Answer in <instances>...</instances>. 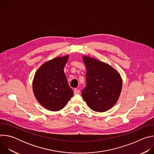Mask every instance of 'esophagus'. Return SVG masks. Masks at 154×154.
<instances>
[{
  "label": "esophagus",
  "mask_w": 154,
  "mask_h": 154,
  "mask_svg": "<svg viewBox=\"0 0 154 154\" xmlns=\"http://www.w3.org/2000/svg\"><path fill=\"white\" fill-rule=\"evenodd\" d=\"M79 93H80V90H79V89H77V88L74 89V94H79Z\"/></svg>",
  "instance_id": "34e87169"
}]
</instances>
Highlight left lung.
Segmentation results:
<instances>
[{
  "instance_id": "left-lung-1",
  "label": "left lung",
  "mask_w": 154,
  "mask_h": 154,
  "mask_svg": "<svg viewBox=\"0 0 154 154\" xmlns=\"http://www.w3.org/2000/svg\"><path fill=\"white\" fill-rule=\"evenodd\" d=\"M86 68V86L82 91L83 100L93 110L105 112L117 102L122 89L120 74L109 64L84 57Z\"/></svg>"
}]
</instances>
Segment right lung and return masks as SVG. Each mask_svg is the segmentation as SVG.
Returning a JSON list of instances; mask_svg holds the SVG:
<instances>
[{
  "label": "right lung",
  "instance_id": "right-lung-1",
  "mask_svg": "<svg viewBox=\"0 0 154 154\" xmlns=\"http://www.w3.org/2000/svg\"><path fill=\"white\" fill-rule=\"evenodd\" d=\"M68 57H57L46 62L35 75V96L39 103L49 110H60L74 95L63 70Z\"/></svg>",
  "mask_w": 154,
  "mask_h": 154
}]
</instances>
